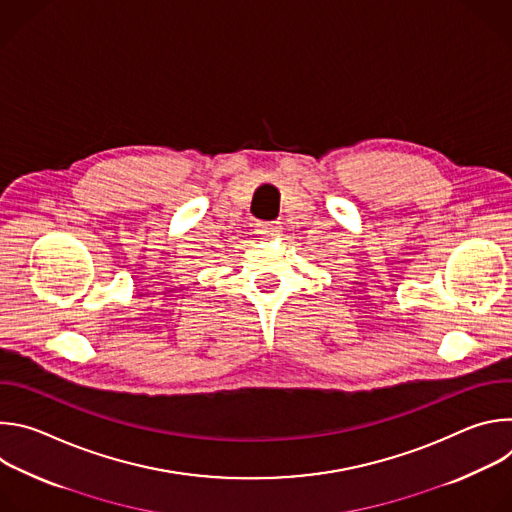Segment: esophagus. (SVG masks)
Masks as SVG:
<instances>
[{"instance_id": "1", "label": "esophagus", "mask_w": 512, "mask_h": 512, "mask_svg": "<svg viewBox=\"0 0 512 512\" xmlns=\"http://www.w3.org/2000/svg\"><path fill=\"white\" fill-rule=\"evenodd\" d=\"M255 231H257V235H263V237H275L279 233V223H275V221L257 223Z\"/></svg>"}]
</instances>
